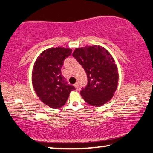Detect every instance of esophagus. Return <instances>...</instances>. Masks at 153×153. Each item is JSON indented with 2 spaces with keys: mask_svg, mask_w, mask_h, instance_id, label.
<instances>
[{
  "mask_svg": "<svg viewBox=\"0 0 153 153\" xmlns=\"http://www.w3.org/2000/svg\"><path fill=\"white\" fill-rule=\"evenodd\" d=\"M74 86H75V88H76V89H78V86H79L78 83H76V84H74Z\"/></svg>",
  "mask_w": 153,
  "mask_h": 153,
  "instance_id": "esophagus-1",
  "label": "esophagus"
}]
</instances>
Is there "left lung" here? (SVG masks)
Wrapping results in <instances>:
<instances>
[{
  "label": "left lung",
  "instance_id": "left-lung-1",
  "mask_svg": "<svg viewBox=\"0 0 153 153\" xmlns=\"http://www.w3.org/2000/svg\"><path fill=\"white\" fill-rule=\"evenodd\" d=\"M72 55L87 75L88 84L80 91L84 100L95 107L108 102L117 89L119 78L112 56L100 46L76 48Z\"/></svg>",
  "mask_w": 153,
  "mask_h": 153
}]
</instances>
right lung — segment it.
Listing matches in <instances>:
<instances>
[{
	"instance_id": "obj_1",
	"label": "right lung",
	"mask_w": 153,
	"mask_h": 153,
	"mask_svg": "<svg viewBox=\"0 0 153 153\" xmlns=\"http://www.w3.org/2000/svg\"><path fill=\"white\" fill-rule=\"evenodd\" d=\"M71 54L70 48H48L40 54L33 65V89L41 101L52 108L63 107L69 93L76 89L67 84L61 73L65 59Z\"/></svg>"
}]
</instances>
